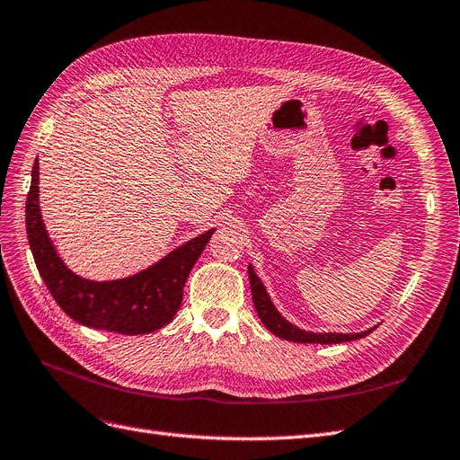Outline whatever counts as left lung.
Here are the masks:
<instances>
[{"instance_id":"8db88e82","label":"left lung","mask_w":460,"mask_h":460,"mask_svg":"<svg viewBox=\"0 0 460 460\" xmlns=\"http://www.w3.org/2000/svg\"><path fill=\"white\" fill-rule=\"evenodd\" d=\"M248 279H251L252 303H254V308L258 312L261 323H264L273 335H278L285 341H293V343L337 345V343H347V341L362 339L366 335H370L377 327V325H374V327H370V330L360 332V333H314V332H305V330H300V327H296L295 323L285 320L279 314V310L275 308V305L271 303V298L266 291L264 283L260 281L252 264H248Z\"/></svg>"}]
</instances>
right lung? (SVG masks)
Segmentation results:
<instances>
[{"label": "right lung", "instance_id": "obj_1", "mask_svg": "<svg viewBox=\"0 0 460 460\" xmlns=\"http://www.w3.org/2000/svg\"><path fill=\"white\" fill-rule=\"evenodd\" d=\"M38 160L32 165L31 190L26 196V237L51 296L75 322L94 330L121 335H144L162 330L175 318L187 278L216 229H208L150 268L130 278L92 281L73 273L59 258L46 231L38 204Z\"/></svg>", "mask_w": 460, "mask_h": 460}]
</instances>
